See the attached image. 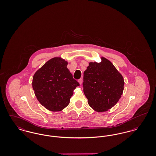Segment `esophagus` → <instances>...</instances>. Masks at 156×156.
Segmentation results:
<instances>
[{"mask_svg":"<svg viewBox=\"0 0 156 156\" xmlns=\"http://www.w3.org/2000/svg\"><path fill=\"white\" fill-rule=\"evenodd\" d=\"M78 82L80 83V85H82V79H80V80H78Z\"/></svg>","mask_w":156,"mask_h":156,"instance_id":"obj_1","label":"esophagus"}]
</instances>
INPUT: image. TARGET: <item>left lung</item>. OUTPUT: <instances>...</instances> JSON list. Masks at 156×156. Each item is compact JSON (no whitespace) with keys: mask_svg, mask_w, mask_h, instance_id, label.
<instances>
[{"mask_svg":"<svg viewBox=\"0 0 156 156\" xmlns=\"http://www.w3.org/2000/svg\"><path fill=\"white\" fill-rule=\"evenodd\" d=\"M89 62L83 73V93L89 106L98 112L108 111L119 101L124 89V80L110 61Z\"/></svg>","mask_w":156,"mask_h":156,"instance_id":"8db88e82","label":"left lung"}]
</instances>
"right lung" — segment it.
Returning a JSON list of instances; mask_svg holds the SVG:
<instances>
[{"label":"right lung","mask_w":156,"mask_h":156,"mask_svg":"<svg viewBox=\"0 0 156 156\" xmlns=\"http://www.w3.org/2000/svg\"><path fill=\"white\" fill-rule=\"evenodd\" d=\"M68 62L59 57L50 59L37 70L32 86L39 102L52 112L62 111L69 104L75 88L80 83L73 78Z\"/></svg>","instance_id":"1"}]
</instances>
